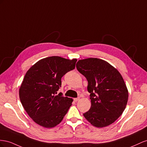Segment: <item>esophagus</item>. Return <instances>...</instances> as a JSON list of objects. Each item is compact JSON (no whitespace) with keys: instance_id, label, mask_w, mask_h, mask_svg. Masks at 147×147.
Instances as JSON below:
<instances>
[{"instance_id":"34e87169","label":"esophagus","mask_w":147,"mask_h":147,"mask_svg":"<svg viewBox=\"0 0 147 147\" xmlns=\"http://www.w3.org/2000/svg\"><path fill=\"white\" fill-rule=\"evenodd\" d=\"M79 99H80V98H79V97H78V98H74V102H78V101H79Z\"/></svg>"}]
</instances>
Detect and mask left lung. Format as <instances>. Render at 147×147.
<instances>
[{
	"label": "left lung",
	"instance_id": "1",
	"mask_svg": "<svg viewBox=\"0 0 147 147\" xmlns=\"http://www.w3.org/2000/svg\"><path fill=\"white\" fill-rule=\"evenodd\" d=\"M76 68L88 81L91 107L83 115L95 127L111 124L122 115L128 90L120 73L106 61L97 58L79 60Z\"/></svg>",
	"mask_w": 147,
	"mask_h": 147
}]
</instances>
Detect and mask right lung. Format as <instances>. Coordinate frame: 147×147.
<instances>
[{"label": "right lung", "instance_id": "add662e5", "mask_svg": "<svg viewBox=\"0 0 147 147\" xmlns=\"http://www.w3.org/2000/svg\"><path fill=\"white\" fill-rule=\"evenodd\" d=\"M77 59L58 56L41 59L25 74L19 90L22 105L36 123L46 128L60 124L73 100L58 95L61 78L75 68Z\"/></svg>", "mask_w": 147, "mask_h": 147}]
</instances>
